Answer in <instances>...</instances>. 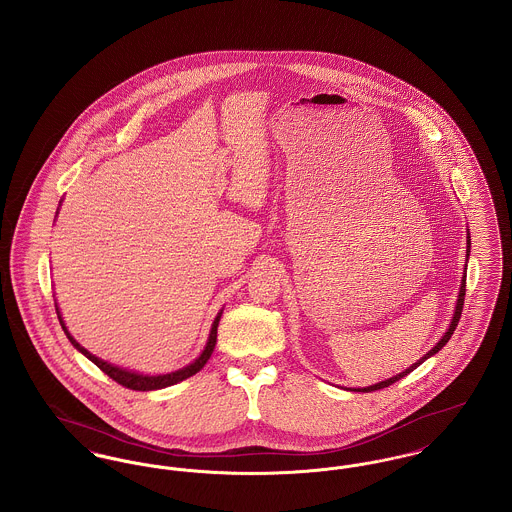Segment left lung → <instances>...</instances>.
<instances>
[{
  "label": "left lung",
  "mask_w": 512,
  "mask_h": 512,
  "mask_svg": "<svg viewBox=\"0 0 512 512\" xmlns=\"http://www.w3.org/2000/svg\"><path fill=\"white\" fill-rule=\"evenodd\" d=\"M466 261H468V257H470V234H468V240H466ZM464 296H466V271H464V276H462V282H460V292H458V300H456V309H454V315H452L451 327H449V331L443 334V338L421 358V360L416 361L414 365H410L406 371H402V373H398V375H394L391 379H387V381H381V383H377V385H371V387H365V389H354L356 392H371V391H379V389H385V387H389L392 383H396V381H400L402 377H406L408 373H412L418 365H421L423 361L427 360V358H431V356H435L449 340H451L452 332L456 329V325H458V321H460V315H462V307H464Z\"/></svg>",
  "instance_id": "left-lung-1"
}]
</instances>
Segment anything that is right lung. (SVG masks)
<instances>
[{
    "label": "right lung",
    "instance_id": "add662e5",
    "mask_svg": "<svg viewBox=\"0 0 512 512\" xmlns=\"http://www.w3.org/2000/svg\"><path fill=\"white\" fill-rule=\"evenodd\" d=\"M56 311H58V307H56ZM220 315H222V311L216 315V319H214V323H212L209 342H207V346H205L203 354H201L197 360L193 361V363H189L187 367L178 369V371L166 373V375H139V373H133V371L121 369L118 365H112V363H108V361L100 360V358L92 356L89 350H85V348H83V346H81V344H79V342H77V340L67 332L65 325H63V321H61L60 311H58V319H60L61 329H63L65 334H67L69 342H71V344H73V346H75L83 356H87V358H89L96 367H100V369H102L110 379H114L116 383H120L121 387L131 389V391H156V389H164V387L176 385V383H180L183 379H187V377L195 375L197 371H201V369L205 367V363H207L209 358H211L212 350H214V344H216V329H218Z\"/></svg>",
    "mask_w": 512,
    "mask_h": 512
}]
</instances>
